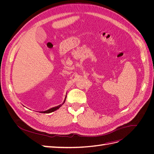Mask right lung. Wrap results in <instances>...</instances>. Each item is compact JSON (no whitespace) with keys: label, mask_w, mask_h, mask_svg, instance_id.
<instances>
[{"label":"right lung","mask_w":154,"mask_h":154,"mask_svg":"<svg viewBox=\"0 0 154 154\" xmlns=\"http://www.w3.org/2000/svg\"><path fill=\"white\" fill-rule=\"evenodd\" d=\"M66 99H65V100H64V101H63V103H62V105L64 103V102H65V101H66ZM62 105H58V106H55V107H53V108H51V109H49V110H45V111H42V112H40L41 113H51V112H54V111H55V110H57V109H58L60 106H61Z\"/></svg>","instance_id":"add662e5"}]
</instances>
